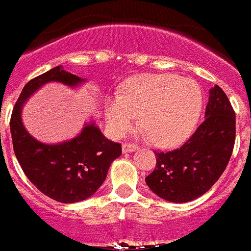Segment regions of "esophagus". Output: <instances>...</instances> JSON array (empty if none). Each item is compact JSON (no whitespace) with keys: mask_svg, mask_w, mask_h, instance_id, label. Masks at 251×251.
I'll list each match as a JSON object with an SVG mask.
<instances>
[{"mask_svg":"<svg viewBox=\"0 0 251 251\" xmlns=\"http://www.w3.org/2000/svg\"><path fill=\"white\" fill-rule=\"evenodd\" d=\"M138 149L135 144H130V143H125L122 144V151L124 153H131V151H135Z\"/></svg>","mask_w":251,"mask_h":251,"instance_id":"1","label":"esophagus"}]
</instances>
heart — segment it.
<instances>
[{"label":"heart","instance_id":"1","mask_svg":"<svg viewBox=\"0 0 251 251\" xmlns=\"http://www.w3.org/2000/svg\"><path fill=\"white\" fill-rule=\"evenodd\" d=\"M203 107V92L193 79L171 74L134 76L121 94L106 106V121L113 135L131 127L136 115L151 140L157 145L182 142L197 125Z\"/></svg>","mask_w":251,"mask_h":251}]
</instances>
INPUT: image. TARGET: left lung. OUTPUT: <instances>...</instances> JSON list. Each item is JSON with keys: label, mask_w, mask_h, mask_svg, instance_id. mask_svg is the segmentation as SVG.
<instances>
[{"label": "left lung", "mask_w": 251, "mask_h": 251, "mask_svg": "<svg viewBox=\"0 0 251 251\" xmlns=\"http://www.w3.org/2000/svg\"><path fill=\"white\" fill-rule=\"evenodd\" d=\"M236 136V116L226 93L209 92L205 119L180 148L154 151V171L145 182L158 197L186 203L207 193L226 170Z\"/></svg>", "instance_id": "left-lung-1"}]
</instances>
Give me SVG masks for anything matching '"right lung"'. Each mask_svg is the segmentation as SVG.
Masks as SVG:
<instances>
[{
  "label": "right lung",
  "instance_id": "obj_1",
  "mask_svg": "<svg viewBox=\"0 0 251 251\" xmlns=\"http://www.w3.org/2000/svg\"><path fill=\"white\" fill-rule=\"evenodd\" d=\"M50 81L77 86L85 80L56 66L28 81L12 109V145L25 176L38 190L60 203H77L100 189L111 163L121 155V144L108 140L94 122L67 142L44 144L35 140L23 125L22 108L35 90Z\"/></svg>",
  "mask_w": 251,
  "mask_h": 251
}]
</instances>
